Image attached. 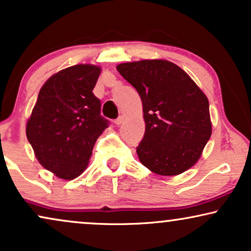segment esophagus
Listing matches in <instances>:
<instances>
[{"mask_svg": "<svg viewBox=\"0 0 251 251\" xmlns=\"http://www.w3.org/2000/svg\"><path fill=\"white\" fill-rule=\"evenodd\" d=\"M123 121H125V117H123V116H119V117H117V119L115 120V125H116V126L122 125Z\"/></svg>", "mask_w": 251, "mask_h": 251, "instance_id": "1", "label": "esophagus"}]
</instances>
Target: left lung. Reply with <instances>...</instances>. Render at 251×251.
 Returning <instances> with one entry per match:
<instances>
[{"mask_svg": "<svg viewBox=\"0 0 251 251\" xmlns=\"http://www.w3.org/2000/svg\"><path fill=\"white\" fill-rule=\"evenodd\" d=\"M140 94L145 121L136 148L145 168L160 176L185 172L198 162L212 135L208 99L190 75L168 60L117 65Z\"/></svg>", "mask_w": 251, "mask_h": 251, "instance_id": "8db88e82", "label": "left lung"}]
</instances>
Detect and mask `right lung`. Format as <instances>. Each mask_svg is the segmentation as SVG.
<instances>
[{
	"label": "right lung",
	"mask_w": 251,
	"mask_h": 251,
	"mask_svg": "<svg viewBox=\"0 0 251 251\" xmlns=\"http://www.w3.org/2000/svg\"><path fill=\"white\" fill-rule=\"evenodd\" d=\"M100 73V67L80 64L53 74L40 88L26 123L38 162L61 179L85 171L95 142L109 126L93 94Z\"/></svg>",
	"instance_id": "obj_1"
}]
</instances>
